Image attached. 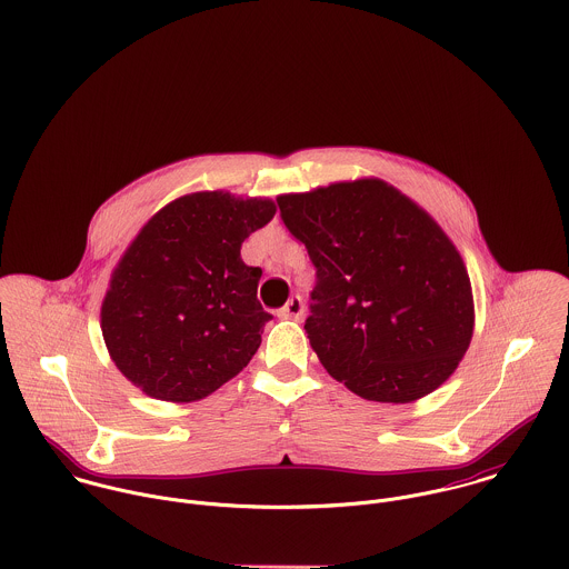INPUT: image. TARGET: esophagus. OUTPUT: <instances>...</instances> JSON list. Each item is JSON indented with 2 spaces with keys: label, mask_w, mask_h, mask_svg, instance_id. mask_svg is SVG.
<instances>
[{
  "label": "esophagus",
  "mask_w": 569,
  "mask_h": 569,
  "mask_svg": "<svg viewBox=\"0 0 569 569\" xmlns=\"http://www.w3.org/2000/svg\"><path fill=\"white\" fill-rule=\"evenodd\" d=\"M278 316H280L282 320H300V318L305 316V302H302V298H300V296L289 298V302L280 309Z\"/></svg>",
  "instance_id": "34e87169"
}]
</instances>
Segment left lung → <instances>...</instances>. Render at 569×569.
I'll list each match as a JSON object with an SVG mask.
<instances>
[{
  "label": "left lung",
  "instance_id": "8db88e82",
  "mask_svg": "<svg viewBox=\"0 0 569 569\" xmlns=\"http://www.w3.org/2000/svg\"><path fill=\"white\" fill-rule=\"evenodd\" d=\"M316 267L305 328L330 377L368 401L442 386L473 337L467 267L440 226L381 179L278 197Z\"/></svg>",
  "mask_w": 569,
  "mask_h": 569
}]
</instances>
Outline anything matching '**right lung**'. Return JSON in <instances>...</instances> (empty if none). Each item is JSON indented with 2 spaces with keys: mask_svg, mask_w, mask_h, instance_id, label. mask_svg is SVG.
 Here are the masks:
<instances>
[{
  "mask_svg": "<svg viewBox=\"0 0 569 569\" xmlns=\"http://www.w3.org/2000/svg\"><path fill=\"white\" fill-rule=\"evenodd\" d=\"M276 214L269 199L192 192L162 208L118 262L100 328L118 370L153 399L190 403L234 379L271 316L244 239Z\"/></svg>",
  "mask_w": 569,
  "mask_h": 569,
  "instance_id": "right-lung-1",
  "label": "right lung"
}]
</instances>
